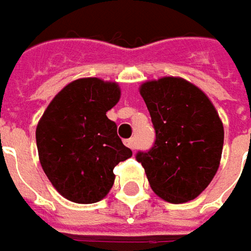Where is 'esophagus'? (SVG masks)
Here are the masks:
<instances>
[{"label":"esophagus","instance_id":"1","mask_svg":"<svg viewBox=\"0 0 251 251\" xmlns=\"http://www.w3.org/2000/svg\"><path fill=\"white\" fill-rule=\"evenodd\" d=\"M126 145H127V147H128V148H130V150H135V145H137V144H135V140H134V138H130V140H127L126 141Z\"/></svg>","mask_w":251,"mask_h":251}]
</instances>
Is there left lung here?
<instances>
[{
  "label": "left lung",
  "instance_id": "left-lung-1",
  "mask_svg": "<svg viewBox=\"0 0 251 251\" xmlns=\"http://www.w3.org/2000/svg\"><path fill=\"white\" fill-rule=\"evenodd\" d=\"M141 96L155 128V142L138 151L152 190L168 202L200 196L219 168L224 126L205 93L181 78L145 82Z\"/></svg>",
  "mask_w": 251,
  "mask_h": 251
}]
</instances>
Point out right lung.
I'll use <instances>...</instances> for the list:
<instances>
[{"mask_svg": "<svg viewBox=\"0 0 251 251\" xmlns=\"http://www.w3.org/2000/svg\"><path fill=\"white\" fill-rule=\"evenodd\" d=\"M119 99L117 83L76 79L54 98L37 124L42 168L70 201H100L113 187L114 166L132 155L117 135L116 123L106 116Z\"/></svg>", "mask_w": 251, "mask_h": 251, "instance_id": "add662e5", "label": "right lung"}]
</instances>
